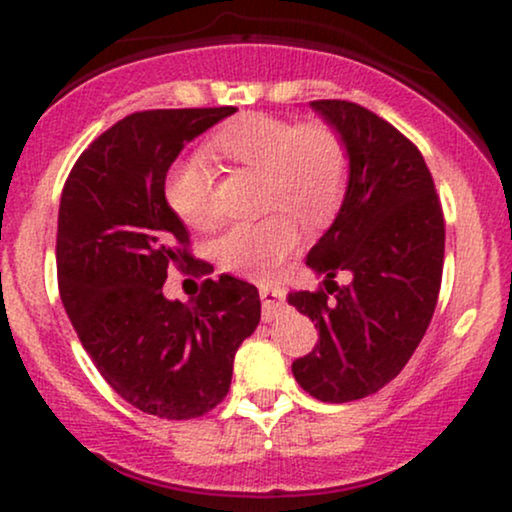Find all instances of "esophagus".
<instances>
[{"label":"esophagus","mask_w":512,"mask_h":512,"mask_svg":"<svg viewBox=\"0 0 512 512\" xmlns=\"http://www.w3.org/2000/svg\"><path fill=\"white\" fill-rule=\"evenodd\" d=\"M260 298H262V320L272 322L274 317L284 310V293L279 289H272V286H264V289H260Z\"/></svg>","instance_id":"esophagus-1"}]
</instances>
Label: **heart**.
<instances>
[{"label": "heart", "instance_id": "b5f03b06", "mask_svg": "<svg viewBox=\"0 0 512 512\" xmlns=\"http://www.w3.org/2000/svg\"><path fill=\"white\" fill-rule=\"evenodd\" d=\"M214 156L264 173L267 204H284L257 221L233 223L216 238L221 267L243 276H267L298 245V221L322 223L342 202L349 156L325 122L298 127L286 117L245 113L211 134ZM211 170L202 158H185L170 168L166 197L190 228L214 223Z\"/></svg>", "mask_w": 512, "mask_h": 512}]
</instances>
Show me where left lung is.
Instances as JSON below:
<instances>
[{
	"label": "left lung",
	"mask_w": 512,
	"mask_h": 512,
	"mask_svg": "<svg viewBox=\"0 0 512 512\" xmlns=\"http://www.w3.org/2000/svg\"><path fill=\"white\" fill-rule=\"evenodd\" d=\"M310 108L342 137L349 175L332 226L305 264L325 276L289 301L317 327L293 378L320 402L363 399L407 366L438 303L445 221L424 156L390 122L349 101ZM350 276L339 287L333 276Z\"/></svg>",
	"instance_id": "8db88e82"
}]
</instances>
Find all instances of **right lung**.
<instances>
[{"instance_id":"add662e5","label":"right lung","mask_w":512,"mask_h":512,"mask_svg":"<svg viewBox=\"0 0 512 512\" xmlns=\"http://www.w3.org/2000/svg\"><path fill=\"white\" fill-rule=\"evenodd\" d=\"M236 108L134 113L69 173L57 219L60 296L86 354L125 402L158 419H197L228 395L238 346L260 322L248 281L207 279L190 303L163 296L170 264L207 272L166 199L182 146Z\"/></svg>"}]
</instances>
